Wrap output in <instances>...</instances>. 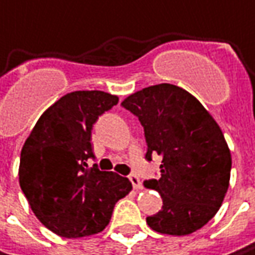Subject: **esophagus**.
<instances>
[{"label": "esophagus", "mask_w": 255, "mask_h": 255, "mask_svg": "<svg viewBox=\"0 0 255 255\" xmlns=\"http://www.w3.org/2000/svg\"><path fill=\"white\" fill-rule=\"evenodd\" d=\"M129 180L132 182V185H133V188H135V189H142V182H141L139 176L129 175Z\"/></svg>", "instance_id": "obj_1"}]
</instances>
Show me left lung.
<instances>
[{"mask_svg": "<svg viewBox=\"0 0 255 255\" xmlns=\"http://www.w3.org/2000/svg\"><path fill=\"white\" fill-rule=\"evenodd\" d=\"M122 107L142 125L145 160L163 158L160 177L143 183L163 200L161 210L146 217L148 226L176 237L201 229L229 188L232 158L219 125L195 97L170 83L143 88Z\"/></svg>", "mask_w": 255, "mask_h": 255, "instance_id": "left-lung-1", "label": "left lung"}]
</instances>
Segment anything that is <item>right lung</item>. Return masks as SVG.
<instances>
[{
	"mask_svg": "<svg viewBox=\"0 0 255 255\" xmlns=\"http://www.w3.org/2000/svg\"><path fill=\"white\" fill-rule=\"evenodd\" d=\"M119 103L103 91H75L44 113L21 148L18 182L39 222L64 238L101 232L116 203L132 183L101 172L94 158L91 132L98 117Z\"/></svg>",
	"mask_w": 255,
	"mask_h": 255,
	"instance_id": "add662e5",
	"label": "right lung"
}]
</instances>
